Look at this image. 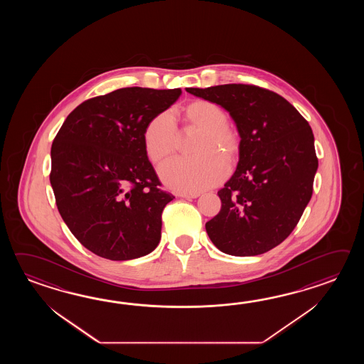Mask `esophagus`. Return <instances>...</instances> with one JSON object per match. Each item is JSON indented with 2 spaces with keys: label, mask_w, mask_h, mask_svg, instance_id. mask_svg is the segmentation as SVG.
Here are the masks:
<instances>
[{
  "label": "esophagus",
  "mask_w": 364,
  "mask_h": 364,
  "mask_svg": "<svg viewBox=\"0 0 364 364\" xmlns=\"http://www.w3.org/2000/svg\"><path fill=\"white\" fill-rule=\"evenodd\" d=\"M200 193H177V196H179V198H185V199H196L198 196H199Z\"/></svg>",
  "instance_id": "1"
}]
</instances>
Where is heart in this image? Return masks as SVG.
Returning a JSON list of instances; mask_svg holds the SVG:
<instances>
[{
  "instance_id": "1",
  "label": "heart",
  "mask_w": 364,
  "mask_h": 364,
  "mask_svg": "<svg viewBox=\"0 0 364 364\" xmlns=\"http://www.w3.org/2000/svg\"><path fill=\"white\" fill-rule=\"evenodd\" d=\"M188 124L201 130L196 141L195 157H174L159 168L164 183L177 191L200 193L210 188L229 173V166L217 155L224 154L232 160L240 148L235 134L226 126L228 117L224 110L210 101H195L186 109ZM144 149L151 161L160 163L171 155L178 143L176 118L171 112H163L151 119L144 135Z\"/></svg>"
}]
</instances>
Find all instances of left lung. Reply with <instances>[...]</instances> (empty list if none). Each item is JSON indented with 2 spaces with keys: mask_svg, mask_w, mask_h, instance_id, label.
Masks as SVG:
<instances>
[{
  "mask_svg": "<svg viewBox=\"0 0 364 364\" xmlns=\"http://www.w3.org/2000/svg\"><path fill=\"white\" fill-rule=\"evenodd\" d=\"M215 102L240 134V161L218 191L221 210L205 224L209 240L232 256H255L294 230L317 171L309 122L282 96L250 85L186 88Z\"/></svg>",
  "mask_w": 364,
  "mask_h": 364,
  "instance_id": "8db88e82",
  "label": "left lung"
}]
</instances>
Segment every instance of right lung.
Here are the masks:
<instances>
[{
    "instance_id": "add662e5",
    "label": "right lung",
    "mask_w": 364,
    "mask_h": 364,
    "mask_svg": "<svg viewBox=\"0 0 364 364\" xmlns=\"http://www.w3.org/2000/svg\"><path fill=\"white\" fill-rule=\"evenodd\" d=\"M182 91L121 88L82 102L55 135L50 185L57 208L87 250L109 260L152 252L173 195L160 188L144 149L151 119Z\"/></svg>"
}]
</instances>
